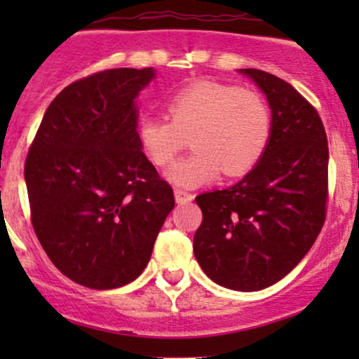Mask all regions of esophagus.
<instances>
[{"label":"esophagus","instance_id":"1","mask_svg":"<svg viewBox=\"0 0 359 359\" xmlns=\"http://www.w3.org/2000/svg\"><path fill=\"white\" fill-rule=\"evenodd\" d=\"M175 200H177V203H180V205H184V203L193 201L194 194L187 193V191H184V189H175Z\"/></svg>","mask_w":359,"mask_h":359}]
</instances>
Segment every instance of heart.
<instances>
[{
    "mask_svg": "<svg viewBox=\"0 0 359 359\" xmlns=\"http://www.w3.org/2000/svg\"><path fill=\"white\" fill-rule=\"evenodd\" d=\"M166 114L140 119L137 140L147 159L165 168L191 137L196 151L168 170V179L182 187L200 186L222 172L229 179L248 173L262 159L273 130L266 99L231 83L184 86L166 100Z\"/></svg>",
    "mask_w": 359,
    "mask_h": 359,
    "instance_id": "1",
    "label": "heart"
}]
</instances>
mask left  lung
Masks as SVG:
<instances>
[{"label": "left lung", "instance_id": "8db88e82", "mask_svg": "<svg viewBox=\"0 0 359 359\" xmlns=\"http://www.w3.org/2000/svg\"><path fill=\"white\" fill-rule=\"evenodd\" d=\"M260 86L273 112L267 149L234 186L196 196L203 212L193 250L220 287H271L316 241L328 200V140L313 104L278 76L241 69Z\"/></svg>", "mask_w": 359, "mask_h": 359}]
</instances>
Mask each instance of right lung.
Instances as JSON below:
<instances>
[{"instance_id": "1", "label": "right lung", "mask_w": 359, "mask_h": 359, "mask_svg": "<svg viewBox=\"0 0 359 359\" xmlns=\"http://www.w3.org/2000/svg\"><path fill=\"white\" fill-rule=\"evenodd\" d=\"M146 69H107L66 86L24 165L31 222L53 266L93 290L128 285L153 253L173 189L137 140Z\"/></svg>"}]
</instances>
